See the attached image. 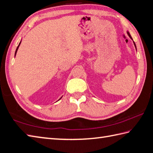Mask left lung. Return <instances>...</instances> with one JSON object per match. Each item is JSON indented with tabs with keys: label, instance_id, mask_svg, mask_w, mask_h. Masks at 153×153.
I'll return each instance as SVG.
<instances>
[{
	"label": "left lung",
	"instance_id": "obj_1",
	"mask_svg": "<svg viewBox=\"0 0 153 153\" xmlns=\"http://www.w3.org/2000/svg\"><path fill=\"white\" fill-rule=\"evenodd\" d=\"M127 34H128V36H130V38L132 39V37H131L130 34V33H128V32H127ZM134 45H135V47H136V44H135V42H134Z\"/></svg>",
	"mask_w": 153,
	"mask_h": 153
}]
</instances>
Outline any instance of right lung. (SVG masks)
<instances>
[{
  "label": "right lung",
  "instance_id": "obj_1",
  "mask_svg": "<svg viewBox=\"0 0 153 153\" xmlns=\"http://www.w3.org/2000/svg\"><path fill=\"white\" fill-rule=\"evenodd\" d=\"M20 44H21V42L19 43V44L18 45V46H17V49H16V53H15V56H16V53H17V49H18V48H19V46Z\"/></svg>",
  "mask_w": 153,
  "mask_h": 153
}]
</instances>
